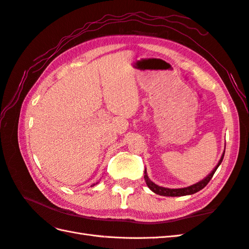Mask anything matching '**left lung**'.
I'll use <instances>...</instances> for the list:
<instances>
[{"mask_svg": "<svg viewBox=\"0 0 249 249\" xmlns=\"http://www.w3.org/2000/svg\"><path fill=\"white\" fill-rule=\"evenodd\" d=\"M224 154H225V150H224L221 159H220L219 162H217V165L214 167L213 170H212L204 179L199 180L198 183H196L195 185H191L189 187H185V188H178V189H170V188L160 187L159 185L154 184L153 181L149 178L148 174H147V170H144L143 178L145 180V184H147V186L150 188V190H152L154 193H156V195L162 196H184L195 195V193H196L199 190H202L203 188L206 187V185L209 183V180L212 178V177H213V174L216 171V169L219 168V166L221 165V162L224 159Z\"/></svg>", "mask_w": 249, "mask_h": 249, "instance_id": "1", "label": "left lung"}]
</instances>
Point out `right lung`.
I'll return each instance as SVG.
<instances>
[{"mask_svg": "<svg viewBox=\"0 0 249 249\" xmlns=\"http://www.w3.org/2000/svg\"><path fill=\"white\" fill-rule=\"evenodd\" d=\"M96 184H98V183H96ZM96 184H93V185H92V187H94Z\"/></svg>", "mask_w": 249, "mask_h": 249, "instance_id": "add662e5", "label": "right lung"}]
</instances>
